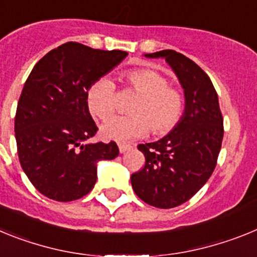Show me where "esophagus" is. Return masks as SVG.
Returning <instances> with one entry per match:
<instances>
[{
  "label": "esophagus",
  "instance_id": "34e87169",
  "mask_svg": "<svg viewBox=\"0 0 257 257\" xmlns=\"http://www.w3.org/2000/svg\"><path fill=\"white\" fill-rule=\"evenodd\" d=\"M133 148L130 144H122V143H119L118 144V149H119V153H124V152L130 151V149Z\"/></svg>",
  "mask_w": 257,
  "mask_h": 257
}]
</instances>
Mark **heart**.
Returning <instances> with one entry per match:
<instances>
[{
    "label": "heart",
    "instance_id": "1",
    "mask_svg": "<svg viewBox=\"0 0 257 257\" xmlns=\"http://www.w3.org/2000/svg\"><path fill=\"white\" fill-rule=\"evenodd\" d=\"M127 90L138 95L130 106L131 115L112 118L101 127L109 140H131L147 135H163L174 128L185 109V96L180 88L169 85L167 77L149 68L128 70L122 76ZM87 108L100 121L115 112V86L108 78L95 81L86 92Z\"/></svg>",
    "mask_w": 257,
    "mask_h": 257
}]
</instances>
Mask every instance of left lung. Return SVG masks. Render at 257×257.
I'll use <instances>...</instances> for the list:
<instances>
[{"mask_svg": "<svg viewBox=\"0 0 257 257\" xmlns=\"http://www.w3.org/2000/svg\"><path fill=\"white\" fill-rule=\"evenodd\" d=\"M165 58L185 95V110L174 130L156 143L139 144L145 165L131 175L133 189L157 208H172L189 201L216 167L224 136L217 92L201 67L174 50L147 54Z\"/></svg>", "mask_w": 257, "mask_h": 257, "instance_id": "obj_1", "label": "left lung"}]
</instances>
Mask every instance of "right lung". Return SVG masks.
<instances>
[{"mask_svg": "<svg viewBox=\"0 0 257 257\" xmlns=\"http://www.w3.org/2000/svg\"><path fill=\"white\" fill-rule=\"evenodd\" d=\"M126 56L121 50L67 42L47 52L27 78L15 114L18 156L29 181L47 198H82L96 183V163L119 153L114 142L87 143L97 126L86 92Z\"/></svg>", "mask_w": 257, "mask_h": 257, "instance_id": "1", "label": "right lung"}]
</instances>
